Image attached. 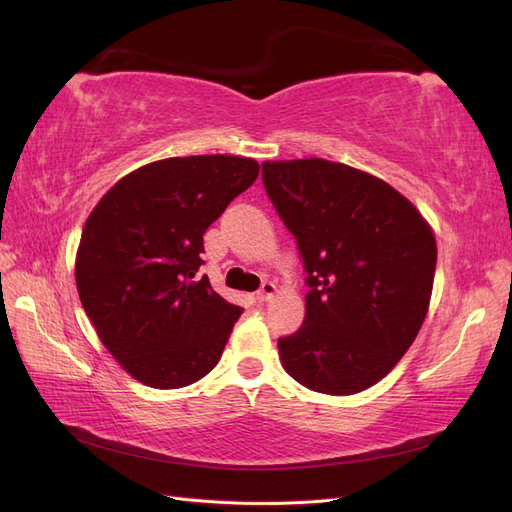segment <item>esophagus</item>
Segmentation results:
<instances>
[{"label":"esophagus","instance_id":"obj_1","mask_svg":"<svg viewBox=\"0 0 512 512\" xmlns=\"http://www.w3.org/2000/svg\"><path fill=\"white\" fill-rule=\"evenodd\" d=\"M273 294H275V284L273 282H262L260 290L256 292V299L258 301H269Z\"/></svg>","mask_w":512,"mask_h":512}]
</instances>
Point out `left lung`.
Here are the masks:
<instances>
[{
    "label": "left lung",
    "mask_w": 512,
    "mask_h": 512,
    "mask_svg": "<svg viewBox=\"0 0 512 512\" xmlns=\"http://www.w3.org/2000/svg\"><path fill=\"white\" fill-rule=\"evenodd\" d=\"M262 183L297 239L309 288L301 329L277 339L284 369L309 391L369 389L427 316L438 258L431 228L389 183L346 164L265 162Z\"/></svg>",
    "instance_id": "1"
}]
</instances>
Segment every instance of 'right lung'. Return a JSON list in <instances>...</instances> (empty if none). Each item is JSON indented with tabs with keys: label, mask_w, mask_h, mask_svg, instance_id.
Listing matches in <instances>:
<instances>
[{
	"label": "right lung",
	"mask_w": 512,
	"mask_h": 512,
	"mask_svg": "<svg viewBox=\"0 0 512 512\" xmlns=\"http://www.w3.org/2000/svg\"><path fill=\"white\" fill-rule=\"evenodd\" d=\"M235 156L168 158L108 190L85 222L76 288L119 365L153 389H181L218 365L243 307L198 275L203 235L258 177Z\"/></svg>",
	"instance_id": "right-lung-1"
}]
</instances>
